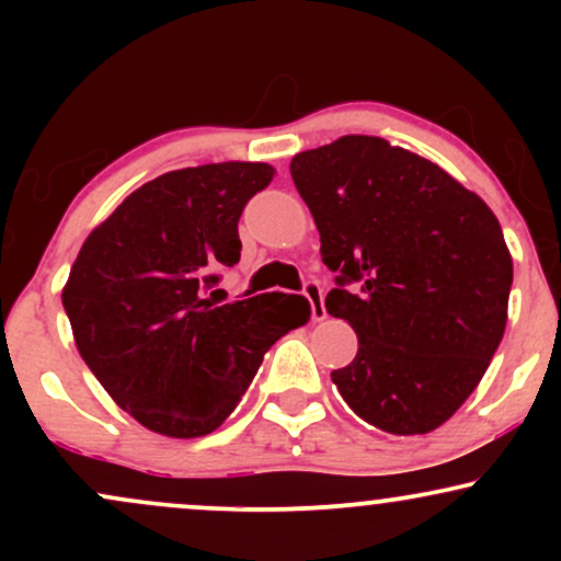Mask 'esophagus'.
<instances>
[{
    "instance_id": "34e87169",
    "label": "esophagus",
    "mask_w": 561,
    "mask_h": 561,
    "mask_svg": "<svg viewBox=\"0 0 561 561\" xmlns=\"http://www.w3.org/2000/svg\"><path fill=\"white\" fill-rule=\"evenodd\" d=\"M302 295H306L308 302H311V319H313V321L327 319L324 289H321L319 282H306V287H302Z\"/></svg>"
}]
</instances>
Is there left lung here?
<instances>
[{"label":"left lung","mask_w":561,"mask_h":561,"mask_svg":"<svg viewBox=\"0 0 561 561\" xmlns=\"http://www.w3.org/2000/svg\"><path fill=\"white\" fill-rule=\"evenodd\" d=\"M289 173L321 261L340 274L327 311L358 334L356 358L332 382L385 433H433L504 337L512 255L499 218L433 160L379 137L298 152Z\"/></svg>","instance_id":"1"}]
</instances>
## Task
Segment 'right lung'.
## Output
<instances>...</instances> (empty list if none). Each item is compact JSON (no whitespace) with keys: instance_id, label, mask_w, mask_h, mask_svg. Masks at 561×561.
Wrapping results in <instances>:
<instances>
[{"instance_id":"add662e5","label":"right lung","mask_w":561,"mask_h":561,"mask_svg":"<svg viewBox=\"0 0 561 561\" xmlns=\"http://www.w3.org/2000/svg\"><path fill=\"white\" fill-rule=\"evenodd\" d=\"M268 163L169 171L131 192L81 244L62 287L76 347L121 409L165 437L221 427L263 353L311 317L302 295L224 302L208 289L240 261L248 199Z\"/></svg>"}]
</instances>
